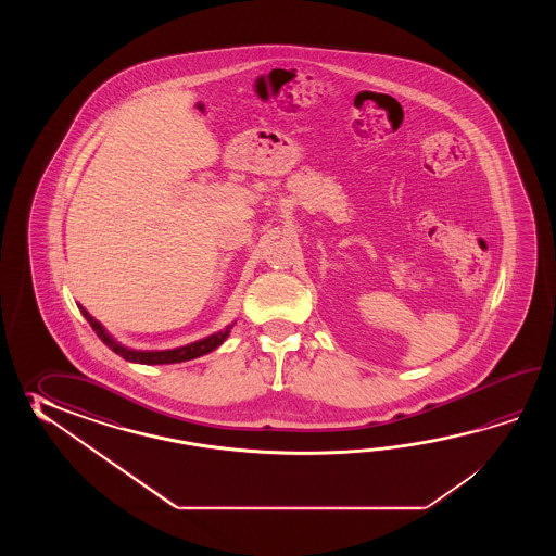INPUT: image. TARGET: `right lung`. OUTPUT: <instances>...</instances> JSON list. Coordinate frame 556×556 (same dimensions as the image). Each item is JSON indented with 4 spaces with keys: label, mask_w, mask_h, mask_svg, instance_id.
I'll return each instance as SVG.
<instances>
[{
    "label": "right lung",
    "mask_w": 556,
    "mask_h": 556,
    "mask_svg": "<svg viewBox=\"0 0 556 556\" xmlns=\"http://www.w3.org/2000/svg\"><path fill=\"white\" fill-rule=\"evenodd\" d=\"M79 309H81V314L87 318V321L91 324V328H93L94 333L103 340L105 345H109V350H113L115 354L121 355V357H123V359H127V362H132V364H144V366L180 364V362H189V359H194V357L211 354V352L216 350L220 343L225 342L226 338H228V333L232 330V326H235V324H230V326H226L223 331H216V333L208 336V338H204V340L189 343V345H182V348H175V350H165V352H141V350H129V348H125V345H121V343L115 342V340L106 333L105 328H103V326H101V324H99V321H97V319H94L84 306H79Z\"/></svg>",
    "instance_id": "right-lung-1"
}]
</instances>
